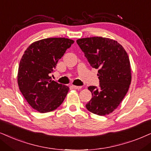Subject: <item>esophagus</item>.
Listing matches in <instances>:
<instances>
[{"label": "esophagus", "instance_id": "1", "mask_svg": "<svg viewBox=\"0 0 151 151\" xmlns=\"http://www.w3.org/2000/svg\"><path fill=\"white\" fill-rule=\"evenodd\" d=\"M71 86L74 89H81L82 88V86H74V85H72Z\"/></svg>", "mask_w": 151, "mask_h": 151}]
</instances>
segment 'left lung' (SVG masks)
Masks as SVG:
<instances>
[{"mask_svg":"<svg viewBox=\"0 0 151 151\" xmlns=\"http://www.w3.org/2000/svg\"><path fill=\"white\" fill-rule=\"evenodd\" d=\"M77 42L92 68L98 69L100 89L93 86L88 88L92 98L86 107L97 115H108L128 91L132 79L128 55L123 46L109 38H81Z\"/></svg>","mask_w":151,"mask_h":151,"instance_id":"8db88e82","label":"left lung"}]
</instances>
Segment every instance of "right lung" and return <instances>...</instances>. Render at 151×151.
I'll return each instance as SVG.
<instances>
[{
    "mask_svg": "<svg viewBox=\"0 0 151 151\" xmlns=\"http://www.w3.org/2000/svg\"><path fill=\"white\" fill-rule=\"evenodd\" d=\"M73 43L68 38H46L32 43L24 51L17 82L24 98L40 113L56 109L68 94L69 87L51 80L49 74Z\"/></svg>",
    "mask_w": 151,
    "mask_h": 151,
    "instance_id": "1",
    "label": "right lung"
}]
</instances>
